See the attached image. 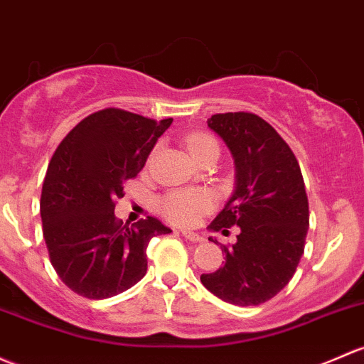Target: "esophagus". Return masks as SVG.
Returning a JSON list of instances; mask_svg holds the SVG:
<instances>
[{"instance_id":"obj_1","label":"esophagus","mask_w":364,"mask_h":364,"mask_svg":"<svg viewBox=\"0 0 364 364\" xmlns=\"http://www.w3.org/2000/svg\"><path fill=\"white\" fill-rule=\"evenodd\" d=\"M183 237H185L186 240H190V242H202V240H204V237L193 232H183Z\"/></svg>"}]
</instances>
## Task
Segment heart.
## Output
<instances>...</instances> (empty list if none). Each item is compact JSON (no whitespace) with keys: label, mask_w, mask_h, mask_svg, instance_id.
Returning a JSON list of instances; mask_svg holds the SVG:
<instances>
[{"label":"heart","mask_w":364,"mask_h":364,"mask_svg":"<svg viewBox=\"0 0 364 364\" xmlns=\"http://www.w3.org/2000/svg\"><path fill=\"white\" fill-rule=\"evenodd\" d=\"M188 150L192 155L200 151L202 148L216 144L208 134H193L188 137ZM213 209V200L209 195L202 192H172L160 198L159 202V211L166 220L171 223L183 225V227H192L198 221L202 214L209 213Z\"/></svg>","instance_id":"b5f03b06"}]
</instances>
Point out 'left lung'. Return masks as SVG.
Returning <instances> with one entry per match:
<instances>
[{
    "mask_svg": "<svg viewBox=\"0 0 364 364\" xmlns=\"http://www.w3.org/2000/svg\"><path fill=\"white\" fill-rule=\"evenodd\" d=\"M208 125L235 164V190L209 230L240 232L235 244L221 247L225 265L202 274L200 281L232 305L265 304L291 281L305 250L309 198L300 166L288 143L258 114L218 113Z\"/></svg>",
    "mask_w": 364,
    "mask_h": 364,
    "instance_id": "obj_1",
    "label": "left lung"
}]
</instances>
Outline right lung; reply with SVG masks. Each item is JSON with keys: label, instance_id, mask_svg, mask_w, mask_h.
I'll return each instance as SVG.
<instances>
[{"label": "right lung", "instance_id": "right-lung-1", "mask_svg": "<svg viewBox=\"0 0 364 364\" xmlns=\"http://www.w3.org/2000/svg\"><path fill=\"white\" fill-rule=\"evenodd\" d=\"M171 124L106 108L73 127L52 155L40 200L43 239L60 281L80 296L102 300L132 288L146 274L151 237L172 232L153 216L134 225L114 218L124 183Z\"/></svg>", "mask_w": 364, "mask_h": 364}]
</instances>
